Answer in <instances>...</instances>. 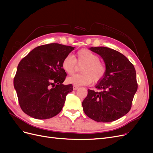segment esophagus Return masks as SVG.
<instances>
[{"instance_id":"esophagus-1","label":"esophagus","mask_w":153,"mask_h":153,"mask_svg":"<svg viewBox=\"0 0 153 153\" xmlns=\"http://www.w3.org/2000/svg\"><path fill=\"white\" fill-rule=\"evenodd\" d=\"M73 89L74 91H76L78 89V86H76V85H73Z\"/></svg>"}]
</instances>
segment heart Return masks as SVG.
Returning a JSON list of instances; mask_svg holds the SVG:
<instances>
[{"label":"heart","instance_id":"obj_1","mask_svg":"<svg viewBox=\"0 0 153 153\" xmlns=\"http://www.w3.org/2000/svg\"><path fill=\"white\" fill-rule=\"evenodd\" d=\"M83 65L81 67V74L73 75L67 78L68 84L74 85H87L94 80L97 83L104 78L106 74L105 64L100 61L98 55L88 49H82L78 51L75 59L70 55L64 58L62 68L68 75L76 71L77 65Z\"/></svg>","mask_w":153,"mask_h":153}]
</instances>
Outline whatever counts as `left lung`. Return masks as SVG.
Here are the masks:
<instances>
[{
	"mask_svg": "<svg viewBox=\"0 0 153 153\" xmlns=\"http://www.w3.org/2000/svg\"><path fill=\"white\" fill-rule=\"evenodd\" d=\"M103 58L106 66L104 78L94 91L88 89L82 102L83 110L89 118L100 123L115 121L126 115L131 107L138 85L134 66L117 51L104 47H91Z\"/></svg>",
	"mask_w": 153,
	"mask_h": 153,
	"instance_id": "8db88e82",
	"label": "left lung"
}]
</instances>
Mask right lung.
<instances>
[{
	"label": "right lung",
	"instance_id": "add662e5",
	"mask_svg": "<svg viewBox=\"0 0 153 153\" xmlns=\"http://www.w3.org/2000/svg\"><path fill=\"white\" fill-rule=\"evenodd\" d=\"M75 47L50 43L35 48L18 64L14 87L24 112L37 119L52 118L61 112L71 84L63 85L67 75L64 58Z\"/></svg>",
	"mask_w": 153,
	"mask_h": 153
}]
</instances>
